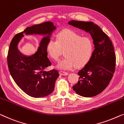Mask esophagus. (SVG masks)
<instances>
[{
    "label": "esophagus",
    "mask_w": 124,
    "mask_h": 124,
    "mask_svg": "<svg viewBox=\"0 0 124 124\" xmlns=\"http://www.w3.org/2000/svg\"><path fill=\"white\" fill-rule=\"evenodd\" d=\"M60 74L61 75H69V73L67 72H65V71H60Z\"/></svg>",
    "instance_id": "esophagus-1"
}]
</instances>
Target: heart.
Listing matches in <instances>:
<instances>
[{"label":"heart","mask_w":124,"mask_h":124,"mask_svg":"<svg viewBox=\"0 0 124 124\" xmlns=\"http://www.w3.org/2000/svg\"><path fill=\"white\" fill-rule=\"evenodd\" d=\"M93 50L94 43L91 38L69 30L59 33L57 40L50 38L46 44L48 54L55 61L60 60L64 51L66 57L57 67L66 70L85 65L91 58Z\"/></svg>","instance_id":"obj_1"}]
</instances>
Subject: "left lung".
I'll return each instance as SVG.
<instances>
[{
  "label": "left lung",
  "instance_id": "obj_1",
  "mask_svg": "<svg viewBox=\"0 0 124 124\" xmlns=\"http://www.w3.org/2000/svg\"><path fill=\"white\" fill-rule=\"evenodd\" d=\"M69 24L89 33L94 45L90 60L78 72L79 81L73 90L84 97L95 96L108 85L115 72L116 54L112 41L93 22L72 20Z\"/></svg>",
  "mask_w": 124,
  "mask_h": 124
}]
</instances>
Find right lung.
Masks as SVG:
<instances>
[{
    "label": "right lung",
    "mask_w": 124,
    "mask_h": 124,
    "mask_svg": "<svg viewBox=\"0 0 124 124\" xmlns=\"http://www.w3.org/2000/svg\"><path fill=\"white\" fill-rule=\"evenodd\" d=\"M56 29L52 22H45L28 27L16 35L10 43L7 56L8 69L14 81L26 94L34 98L49 95L54 89L55 80L60 75L53 69L44 70L52 65L48 58L46 44L53 30ZM45 35L38 51L31 56H25L17 49V45L24 35Z\"/></svg>",
    "instance_id": "1"
}]
</instances>
